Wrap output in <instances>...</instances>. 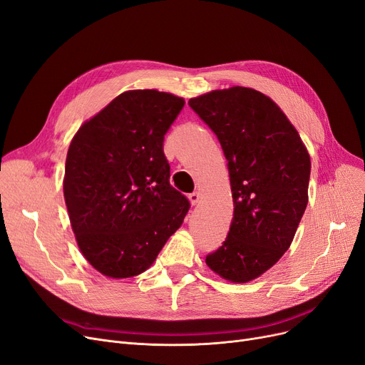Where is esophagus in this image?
I'll use <instances>...</instances> for the list:
<instances>
[{
    "mask_svg": "<svg viewBox=\"0 0 365 365\" xmlns=\"http://www.w3.org/2000/svg\"><path fill=\"white\" fill-rule=\"evenodd\" d=\"M187 198H189V201H191L192 205H197L200 202V200H201V194L200 192H192V194L187 195Z\"/></svg>",
    "mask_w": 365,
    "mask_h": 365,
    "instance_id": "obj_1",
    "label": "esophagus"
}]
</instances>
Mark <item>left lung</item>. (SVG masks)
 <instances>
[{
	"instance_id": "left-lung-1",
	"label": "left lung",
	"mask_w": 365,
	"mask_h": 365,
	"mask_svg": "<svg viewBox=\"0 0 365 365\" xmlns=\"http://www.w3.org/2000/svg\"><path fill=\"white\" fill-rule=\"evenodd\" d=\"M189 106L220 141L234 201L227 240L205 264L222 279L247 283L294 240L309 201L310 155L288 116L259 91L216 89Z\"/></svg>"
}]
</instances>
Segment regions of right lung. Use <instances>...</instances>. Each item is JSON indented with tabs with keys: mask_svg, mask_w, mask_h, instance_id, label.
<instances>
[{
	"mask_svg": "<svg viewBox=\"0 0 365 365\" xmlns=\"http://www.w3.org/2000/svg\"><path fill=\"white\" fill-rule=\"evenodd\" d=\"M185 100L170 92H122L82 123L62 187L76 242L106 277L146 272L183 224L189 201L170 185L164 135Z\"/></svg>",
	"mask_w": 365,
	"mask_h": 365,
	"instance_id": "1",
	"label": "right lung"
}]
</instances>
